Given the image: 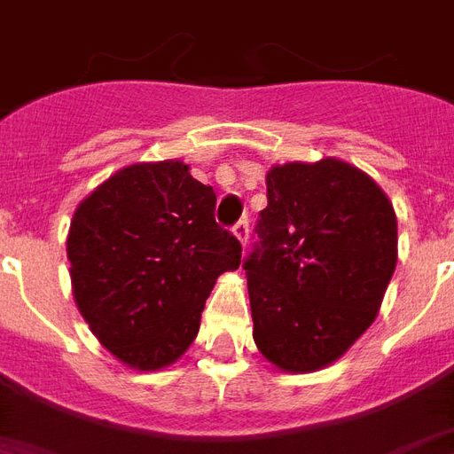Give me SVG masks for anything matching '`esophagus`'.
Returning a JSON list of instances; mask_svg holds the SVG:
<instances>
[{"mask_svg":"<svg viewBox=\"0 0 454 454\" xmlns=\"http://www.w3.org/2000/svg\"><path fill=\"white\" fill-rule=\"evenodd\" d=\"M233 235L239 239V245L247 247V239H249V221L242 219L233 226Z\"/></svg>","mask_w":454,"mask_h":454,"instance_id":"1","label":"esophagus"}]
</instances>
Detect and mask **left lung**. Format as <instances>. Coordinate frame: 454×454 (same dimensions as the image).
Segmentation results:
<instances>
[{"label": "left lung", "mask_w": 454, "mask_h": 454, "mask_svg": "<svg viewBox=\"0 0 454 454\" xmlns=\"http://www.w3.org/2000/svg\"><path fill=\"white\" fill-rule=\"evenodd\" d=\"M259 245L245 261L254 342L285 373L348 352L380 312L396 268V215L364 169L322 158L272 165Z\"/></svg>", "instance_id": "8db88e82"}]
</instances>
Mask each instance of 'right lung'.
<instances>
[{
	"mask_svg": "<svg viewBox=\"0 0 454 454\" xmlns=\"http://www.w3.org/2000/svg\"><path fill=\"white\" fill-rule=\"evenodd\" d=\"M215 205L182 160L128 165L79 202L67 235L74 301L125 366L175 364L216 278L239 268L242 247L219 228Z\"/></svg>",
	"mask_w": 454,
	"mask_h": 454,
	"instance_id": "add662e5",
	"label": "right lung"
}]
</instances>
